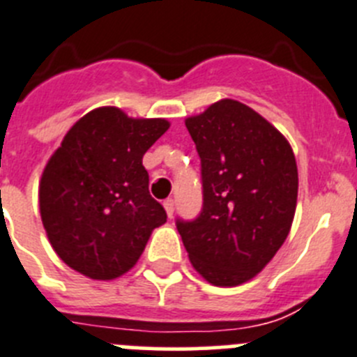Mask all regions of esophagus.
<instances>
[{"mask_svg":"<svg viewBox=\"0 0 357 357\" xmlns=\"http://www.w3.org/2000/svg\"><path fill=\"white\" fill-rule=\"evenodd\" d=\"M163 208L167 211L169 218H172V213H174V201H172V199H167V201L163 202Z\"/></svg>","mask_w":357,"mask_h":357,"instance_id":"obj_1","label":"esophagus"}]
</instances>
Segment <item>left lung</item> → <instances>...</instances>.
Returning <instances> with one entry per match:
<instances>
[{
	"mask_svg": "<svg viewBox=\"0 0 357 357\" xmlns=\"http://www.w3.org/2000/svg\"><path fill=\"white\" fill-rule=\"evenodd\" d=\"M185 125L201 156L202 211L176 227L202 278L241 285L266 268L291 231L294 153L268 119L238 100L215 102Z\"/></svg>",
	"mask_w": 357,
	"mask_h": 357,
	"instance_id": "left-lung-1",
	"label": "left lung"
}]
</instances>
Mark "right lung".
<instances>
[{
    "instance_id": "add662e5",
    "label": "right lung",
    "mask_w": 357,
    "mask_h": 357,
    "mask_svg": "<svg viewBox=\"0 0 357 357\" xmlns=\"http://www.w3.org/2000/svg\"><path fill=\"white\" fill-rule=\"evenodd\" d=\"M162 118H130L118 107L82 116L42 172V224L58 257L93 280L135 266L167 213L149 195L144 153L167 132Z\"/></svg>"
}]
</instances>
